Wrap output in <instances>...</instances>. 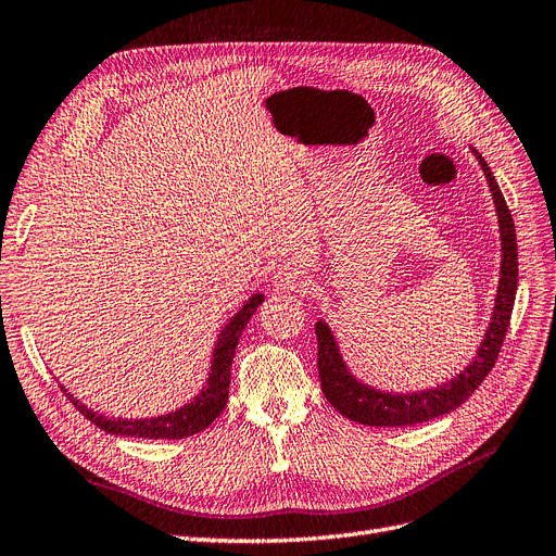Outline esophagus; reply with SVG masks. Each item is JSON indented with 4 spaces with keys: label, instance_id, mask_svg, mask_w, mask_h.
I'll return each instance as SVG.
<instances>
[{
    "label": "esophagus",
    "instance_id": "1",
    "mask_svg": "<svg viewBox=\"0 0 556 556\" xmlns=\"http://www.w3.org/2000/svg\"><path fill=\"white\" fill-rule=\"evenodd\" d=\"M274 285L282 292H303L305 287L311 285L308 276L299 269H290V266H285L276 276H274Z\"/></svg>",
    "mask_w": 556,
    "mask_h": 556
}]
</instances>
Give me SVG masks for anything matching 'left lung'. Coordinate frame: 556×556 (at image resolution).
<instances>
[{"instance_id": "obj_1", "label": "left lung", "mask_w": 556, "mask_h": 556, "mask_svg": "<svg viewBox=\"0 0 556 556\" xmlns=\"http://www.w3.org/2000/svg\"><path fill=\"white\" fill-rule=\"evenodd\" d=\"M473 154L485 172L502 232V278L500 287H496L494 313L490 317L485 338L476 356L469 361V366L455 379L446 381V384L416 393H387L368 384H361V381L348 370V366H344L327 321H317V370L321 391L331 402V407H336L342 416L356 420L361 426L402 428L426 424L430 418L444 416L457 409L478 387L483 384V379L494 368V361L502 352V344L510 324L515 292H518V241H515L513 216L508 212V204L502 195L500 184H496L485 159L478 154L476 149Z\"/></svg>"}]
</instances>
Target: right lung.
<instances>
[{
    "label": "right lung",
    "instance_id": "right-lung-1",
    "mask_svg": "<svg viewBox=\"0 0 556 556\" xmlns=\"http://www.w3.org/2000/svg\"><path fill=\"white\" fill-rule=\"evenodd\" d=\"M264 301V294H255L245 301L243 308L229 319L227 327L220 331V338L216 342L214 358H212V372H208L206 387L184 405L177 412H169L165 416L154 418H108L99 412L85 407L80 400H75L66 389V397L73 402L75 409H78L87 420L96 428H101L110 434H122V437H142V439H184L190 434H198L204 428H208L214 420L220 416V412L227 405V393H229V370H232V361L237 344L241 338V331L245 324L251 321L253 313L260 308Z\"/></svg>",
    "mask_w": 556,
    "mask_h": 556
}]
</instances>
